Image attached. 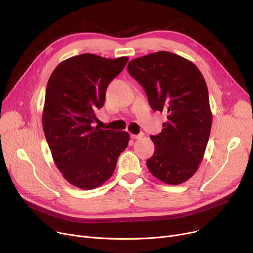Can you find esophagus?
Instances as JSON below:
<instances>
[{
	"instance_id": "1",
	"label": "esophagus",
	"mask_w": 253,
	"mask_h": 253,
	"mask_svg": "<svg viewBox=\"0 0 253 253\" xmlns=\"http://www.w3.org/2000/svg\"><path fill=\"white\" fill-rule=\"evenodd\" d=\"M143 136H144L143 132H140V133H138V134H131V138H133V139H139Z\"/></svg>"
}]
</instances>
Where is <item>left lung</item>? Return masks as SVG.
<instances>
[{
    "label": "left lung",
    "mask_w": 253,
    "mask_h": 253,
    "mask_svg": "<svg viewBox=\"0 0 253 253\" xmlns=\"http://www.w3.org/2000/svg\"><path fill=\"white\" fill-rule=\"evenodd\" d=\"M127 69L147 93L152 110L167 114L161 133L151 136L155 152L147 161L150 172L168 184L187 181L202 161L212 124L201 72L167 51L135 58Z\"/></svg>",
    "instance_id": "1"
}]
</instances>
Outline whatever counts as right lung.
Listing matches in <instances>:
<instances>
[{"instance_id": "obj_1", "label": "right lung", "mask_w": 253, "mask_h": 253, "mask_svg": "<svg viewBox=\"0 0 253 253\" xmlns=\"http://www.w3.org/2000/svg\"><path fill=\"white\" fill-rule=\"evenodd\" d=\"M128 57L108 59L84 53L60 62L46 88L42 123L53 160L75 187L95 189L114 173L129 133L93 127L106 88Z\"/></svg>"}]
</instances>
